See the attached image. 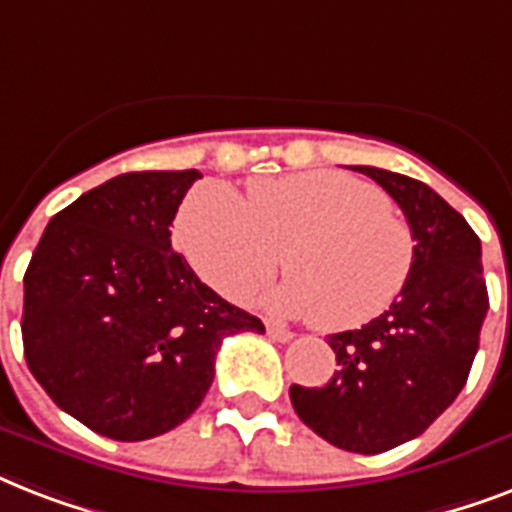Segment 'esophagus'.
Wrapping results in <instances>:
<instances>
[{
	"label": "esophagus",
	"instance_id": "34e87169",
	"mask_svg": "<svg viewBox=\"0 0 512 512\" xmlns=\"http://www.w3.org/2000/svg\"><path fill=\"white\" fill-rule=\"evenodd\" d=\"M265 329H268V337H271V340H276V342H289L292 340V332H289V329H284V327H279V324H265Z\"/></svg>",
	"mask_w": 512,
	"mask_h": 512
}]
</instances>
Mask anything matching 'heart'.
I'll use <instances>...</instances> for the list:
<instances>
[{
    "mask_svg": "<svg viewBox=\"0 0 512 512\" xmlns=\"http://www.w3.org/2000/svg\"><path fill=\"white\" fill-rule=\"evenodd\" d=\"M177 241L193 271L233 303L273 279V311L348 332L377 319L401 295L414 236L388 196L345 172L260 177L247 201L225 183L196 185L177 215Z\"/></svg>",
    "mask_w": 512,
    "mask_h": 512,
    "instance_id": "1",
    "label": "heart"
}]
</instances>
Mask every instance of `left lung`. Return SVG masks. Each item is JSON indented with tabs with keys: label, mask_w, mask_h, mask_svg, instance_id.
I'll return each mask as SVG.
<instances>
[{
	"label": "left lung",
	"mask_w": 512,
	"mask_h": 512,
	"mask_svg": "<svg viewBox=\"0 0 512 512\" xmlns=\"http://www.w3.org/2000/svg\"><path fill=\"white\" fill-rule=\"evenodd\" d=\"M393 196L414 236L401 295L361 329L329 335L335 377L292 385L297 417L337 449L380 454L406 444L452 406L468 382L489 311L481 239L433 188L380 167H350Z\"/></svg>",
	"instance_id": "1"
}]
</instances>
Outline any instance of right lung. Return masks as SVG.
<instances>
[{"instance_id": "obj_1", "label": "right lung", "mask_w": 512, "mask_h": 512, "mask_svg": "<svg viewBox=\"0 0 512 512\" xmlns=\"http://www.w3.org/2000/svg\"><path fill=\"white\" fill-rule=\"evenodd\" d=\"M199 170L124 172L44 228L23 276V353L44 393L114 441L199 409L225 337L263 321L199 281L170 225Z\"/></svg>"}]
</instances>
